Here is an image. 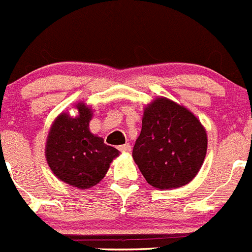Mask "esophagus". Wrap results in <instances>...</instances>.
<instances>
[{
  "label": "esophagus",
  "mask_w": 252,
  "mask_h": 252,
  "mask_svg": "<svg viewBox=\"0 0 252 252\" xmlns=\"http://www.w3.org/2000/svg\"><path fill=\"white\" fill-rule=\"evenodd\" d=\"M119 151H123V152H130V150H132V146L129 143H126L123 144V146H119Z\"/></svg>",
  "instance_id": "34e87169"
}]
</instances>
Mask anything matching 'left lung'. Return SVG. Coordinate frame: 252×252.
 <instances>
[{
  "label": "left lung",
  "instance_id": "obj_1",
  "mask_svg": "<svg viewBox=\"0 0 252 252\" xmlns=\"http://www.w3.org/2000/svg\"><path fill=\"white\" fill-rule=\"evenodd\" d=\"M207 144L205 129L194 114L161 97L144 109L133 158L150 185L175 189L195 178L204 162Z\"/></svg>",
  "mask_w": 252,
  "mask_h": 252
}]
</instances>
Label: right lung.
<instances>
[{
    "mask_svg": "<svg viewBox=\"0 0 252 252\" xmlns=\"http://www.w3.org/2000/svg\"><path fill=\"white\" fill-rule=\"evenodd\" d=\"M77 109L78 117L61 114L57 118L48 135L45 155L57 178L78 189H89L104 178L119 151L90 132L91 110L82 104Z\"/></svg>",
    "mask_w": 252,
    "mask_h": 252,
    "instance_id": "right-lung-1",
    "label": "right lung"
}]
</instances>
